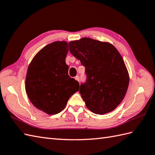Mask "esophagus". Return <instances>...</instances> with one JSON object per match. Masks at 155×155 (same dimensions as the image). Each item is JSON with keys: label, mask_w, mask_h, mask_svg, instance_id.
Masks as SVG:
<instances>
[{"label": "esophagus", "mask_w": 155, "mask_h": 155, "mask_svg": "<svg viewBox=\"0 0 155 155\" xmlns=\"http://www.w3.org/2000/svg\"><path fill=\"white\" fill-rule=\"evenodd\" d=\"M74 78H75V80L79 82V77H78V76H76V77H74Z\"/></svg>", "instance_id": "1"}]
</instances>
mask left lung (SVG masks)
Instances as JSON below:
<instances>
[{
	"mask_svg": "<svg viewBox=\"0 0 155 155\" xmlns=\"http://www.w3.org/2000/svg\"><path fill=\"white\" fill-rule=\"evenodd\" d=\"M69 45L72 55L85 67L87 80L79 92L87 108L100 115L114 110L124 100L129 83L120 53L110 43L88 38Z\"/></svg>",
	"mask_w": 155,
	"mask_h": 155,
	"instance_id": "obj_1",
	"label": "left lung"
}]
</instances>
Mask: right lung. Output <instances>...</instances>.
Instances as JSON below:
<instances>
[{"label": "right lung", "mask_w": 155, "mask_h": 155, "mask_svg": "<svg viewBox=\"0 0 155 155\" xmlns=\"http://www.w3.org/2000/svg\"><path fill=\"white\" fill-rule=\"evenodd\" d=\"M68 51L67 41L51 43L37 53L28 67L25 88L28 98L36 108L49 115L61 112L80 87L68 74Z\"/></svg>", "instance_id": "add662e5"}]
</instances>
